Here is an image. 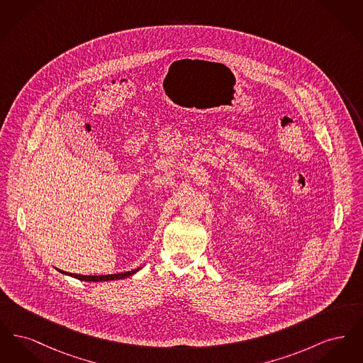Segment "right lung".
Listing matches in <instances>:
<instances>
[{
    "label": "right lung",
    "mask_w": 363,
    "mask_h": 363,
    "mask_svg": "<svg viewBox=\"0 0 363 363\" xmlns=\"http://www.w3.org/2000/svg\"><path fill=\"white\" fill-rule=\"evenodd\" d=\"M140 268L138 269H133V271H128V272H122V274H114V275H99V277H91V275H77V274H68V272H64V271H60L61 274H65V275H69V277H74V279H79V280H84V281H107V280H118V279H125V277H132L138 272Z\"/></svg>",
    "instance_id": "obj_1"
}]
</instances>
